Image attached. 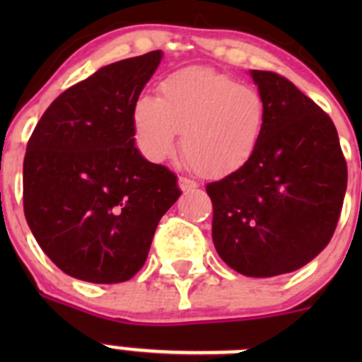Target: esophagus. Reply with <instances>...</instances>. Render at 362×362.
<instances>
[{
    "label": "esophagus",
    "instance_id": "1",
    "mask_svg": "<svg viewBox=\"0 0 362 362\" xmlns=\"http://www.w3.org/2000/svg\"><path fill=\"white\" fill-rule=\"evenodd\" d=\"M178 187H180L184 192L194 191V189L198 187V182L191 180V178H187V177H180L178 178Z\"/></svg>",
    "mask_w": 362,
    "mask_h": 362
}]
</instances>
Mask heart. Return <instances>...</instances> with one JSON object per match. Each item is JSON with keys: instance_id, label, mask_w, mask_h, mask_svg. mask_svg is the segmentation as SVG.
Instances as JSON below:
<instances>
[{"instance_id": "heart-1", "label": "heart", "mask_w": 362, "mask_h": 362, "mask_svg": "<svg viewBox=\"0 0 362 362\" xmlns=\"http://www.w3.org/2000/svg\"><path fill=\"white\" fill-rule=\"evenodd\" d=\"M264 100L255 87L210 68H187L159 83V98L140 96L131 108L134 138L151 160L182 152L196 171L221 177L252 158L264 129Z\"/></svg>"}]
</instances>
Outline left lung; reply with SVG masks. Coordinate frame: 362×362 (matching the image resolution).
<instances>
[{"mask_svg":"<svg viewBox=\"0 0 362 362\" xmlns=\"http://www.w3.org/2000/svg\"><path fill=\"white\" fill-rule=\"evenodd\" d=\"M264 100L261 140L240 170L206 185L222 261L254 279L308 264L337 229L346 163L337 127L293 82L250 69Z\"/></svg>","mask_w":362,"mask_h":362,"instance_id":"8db88e82","label":"left lung"}]
</instances>
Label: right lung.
I'll list each match as a JSON object with an SVG mask.
<instances>
[{
	"instance_id": "1",
	"label": "right lung",
	"mask_w": 362,
	"mask_h": 362,
	"mask_svg": "<svg viewBox=\"0 0 362 362\" xmlns=\"http://www.w3.org/2000/svg\"><path fill=\"white\" fill-rule=\"evenodd\" d=\"M163 52L100 68L52 101L28 141L24 215L50 261L73 279L126 282L147 261L177 177L134 147L131 108Z\"/></svg>"
}]
</instances>
